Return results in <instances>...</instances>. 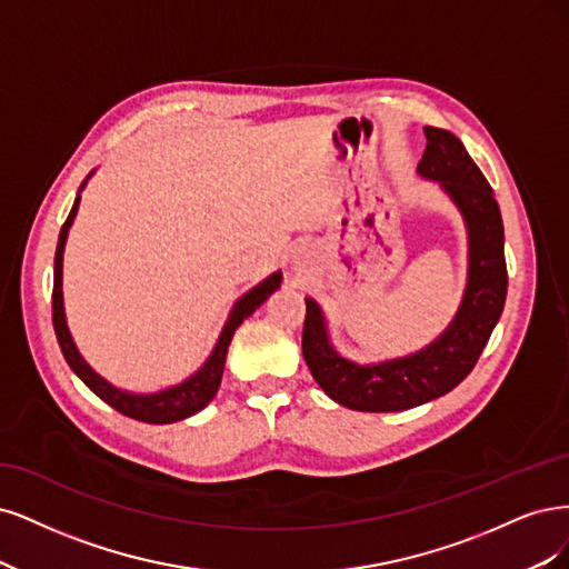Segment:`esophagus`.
I'll list each match as a JSON object with an SVG mask.
<instances>
[{"instance_id":"34e87169","label":"esophagus","mask_w":569,"mask_h":569,"mask_svg":"<svg viewBox=\"0 0 569 569\" xmlns=\"http://www.w3.org/2000/svg\"><path fill=\"white\" fill-rule=\"evenodd\" d=\"M311 262H315V252H311L307 246H300L296 250V254H292V264H296V271H307L311 267Z\"/></svg>"}]
</instances>
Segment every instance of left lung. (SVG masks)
<instances>
[{
    "label": "left lung",
    "instance_id": "1",
    "mask_svg": "<svg viewBox=\"0 0 569 569\" xmlns=\"http://www.w3.org/2000/svg\"><path fill=\"white\" fill-rule=\"evenodd\" d=\"M423 132L428 146L416 172L420 179L435 181L463 217L468 233L466 290L453 319L432 342L407 357L373 363L342 357L328 336L321 305L305 298V361L319 388L355 411H405L451 392L478 363L506 302L508 271L497 198L461 141L437 127H426Z\"/></svg>",
    "mask_w": 569,
    "mask_h": 569
}]
</instances>
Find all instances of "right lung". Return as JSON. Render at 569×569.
Returning a JSON list of instances; mask_svg holds the SVG:
<instances>
[{
    "label": "right lung",
    "mask_w": 569,
    "mask_h": 569,
    "mask_svg": "<svg viewBox=\"0 0 569 569\" xmlns=\"http://www.w3.org/2000/svg\"><path fill=\"white\" fill-rule=\"evenodd\" d=\"M91 174H94V170H91L87 174V179L82 181V187L76 196V203H72V210L59 233L57 258H53V292H51L53 331H57L61 352L72 369V373H76L91 392L101 397L108 407H113L116 411L130 416L134 420H141V423H156V426L177 423V420H184L198 411H203L214 399V395L219 390V382H222L227 350H229L236 328L241 326L254 309L262 307L269 300L271 292H277L281 288L283 273L281 271L269 273L264 281H260L254 288L243 292V296L233 302L229 317L222 326V333H219L210 357L203 361V366H200L196 373H191L189 378H184L177 385H170V388H162L156 392H130V390L118 388V385L108 382L101 373L91 369L87 359L80 355L76 340H72V336H70V328L66 321V305H63V250H66V241H68V231H70L72 222H76V214L80 208V193L87 187Z\"/></svg>",
    "instance_id": "1"
}]
</instances>
